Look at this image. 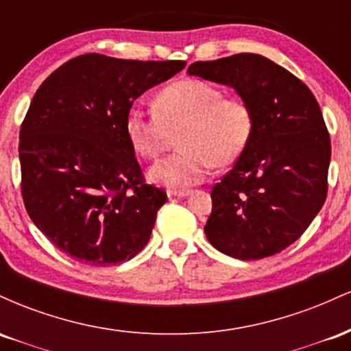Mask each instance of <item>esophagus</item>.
Returning <instances> with one entry per match:
<instances>
[{"label": "esophagus", "mask_w": 351, "mask_h": 351, "mask_svg": "<svg viewBox=\"0 0 351 351\" xmlns=\"http://www.w3.org/2000/svg\"><path fill=\"white\" fill-rule=\"evenodd\" d=\"M191 193V189H168V198H184Z\"/></svg>", "instance_id": "obj_1"}]
</instances>
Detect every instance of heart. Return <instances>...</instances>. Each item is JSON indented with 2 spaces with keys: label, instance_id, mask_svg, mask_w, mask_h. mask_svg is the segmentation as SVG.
Here are the masks:
<instances>
[{
  "label": "heart",
  "instance_id": "1",
  "mask_svg": "<svg viewBox=\"0 0 351 351\" xmlns=\"http://www.w3.org/2000/svg\"><path fill=\"white\" fill-rule=\"evenodd\" d=\"M176 132L180 152L148 170L152 183L171 189L198 184L211 167L234 163L252 138V108L244 99L224 95L215 84L184 79L156 94L153 114L132 108L125 119L128 142L143 158L162 155Z\"/></svg>",
  "mask_w": 351,
  "mask_h": 351
}]
</instances>
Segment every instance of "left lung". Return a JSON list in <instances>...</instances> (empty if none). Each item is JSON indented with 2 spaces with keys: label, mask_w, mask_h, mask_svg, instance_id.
<instances>
[{
  "label": "left lung",
  "mask_w": 351,
  "mask_h": 351,
  "mask_svg": "<svg viewBox=\"0 0 351 351\" xmlns=\"http://www.w3.org/2000/svg\"><path fill=\"white\" fill-rule=\"evenodd\" d=\"M188 74L232 87L254 114L251 142L211 191L208 241L241 261L284 251L327 198L332 147L317 99L287 69L249 52L198 60Z\"/></svg>",
  "instance_id": "obj_1"
}]
</instances>
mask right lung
<instances>
[{"label": "right lung", "instance_id": "obj_1", "mask_svg": "<svg viewBox=\"0 0 351 351\" xmlns=\"http://www.w3.org/2000/svg\"><path fill=\"white\" fill-rule=\"evenodd\" d=\"M184 66L84 54L34 94L19 132L24 206L72 259L120 264L150 239L167 193L143 181L125 119L135 99Z\"/></svg>", "mask_w": 351, "mask_h": 351}]
</instances>
